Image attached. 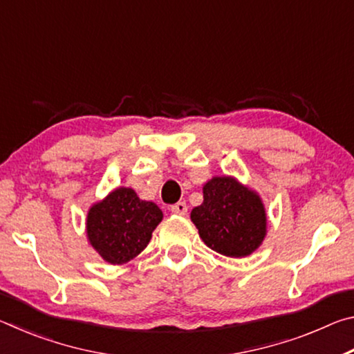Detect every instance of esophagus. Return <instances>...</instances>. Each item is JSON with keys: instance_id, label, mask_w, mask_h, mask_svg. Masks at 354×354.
<instances>
[{"instance_id": "1", "label": "esophagus", "mask_w": 354, "mask_h": 354, "mask_svg": "<svg viewBox=\"0 0 354 354\" xmlns=\"http://www.w3.org/2000/svg\"><path fill=\"white\" fill-rule=\"evenodd\" d=\"M170 211H171V214H175V215H185V214H187V205H185L184 201H178L176 205H173L170 207Z\"/></svg>"}]
</instances>
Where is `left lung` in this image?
<instances>
[{
    "instance_id": "obj_1",
    "label": "left lung",
    "mask_w": 354,
    "mask_h": 354,
    "mask_svg": "<svg viewBox=\"0 0 354 354\" xmlns=\"http://www.w3.org/2000/svg\"><path fill=\"white\" fill-rule=\"evenodd\" d=\"M190 218L209 248L230 257H245L261 247L267 214L261 196L232 176H215L203 187V203Z\"/></svg>"
}]
</instances>
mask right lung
<instances>
[{
	"label": "right lung",
	"mask_w": 354,
	"mask_h": 354,
	"mask_svg": "<svg viewBox=\"0 0 354 354\" xmlns=\"http://www.w3.org/2000/svg\"><path fill=\"white\" fill-rule=\"evenodd\" d=\"M162 217L154 203L140 200L133 189L118 187L88 209V242L106 262L122 266L147 248Z\"/></svg>",
	"instance_id": "1"
}]
</instances>
